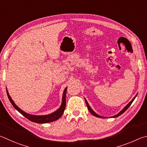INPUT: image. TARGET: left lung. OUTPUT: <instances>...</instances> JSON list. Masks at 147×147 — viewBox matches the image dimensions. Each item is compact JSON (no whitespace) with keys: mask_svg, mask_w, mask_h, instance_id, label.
<instances>
[{"mask_svg":"<svg viewBox=\"0 0 147 147\" xmlns=\"http://www.w3.org/2000/svg\"><path fill=\"white\" fill-rule=\"evenodd\" d=\"M136 96H137V95H136V96L134 97V98H133V99L132 100V101H131L129 102V103H128V104L127 105V106H126V107L124 108V109H123L121 110V111L120 112L118 113V114H117V115H114V116H112V117H119L120 115H121L122 114H123V113H124V112L126 111V110H127L128 109V107H129L130 106L131 104L132 103V102L134 101V100L135 99V98H136ZM85 102H86V106H87V108H88V110H89V112H90L92 115H94V116H96V117H100V118H106V117H102V116H100V115H99L98 114H97L94 111V110L91 109V107H90V105H88V102L86 101V99H85Z\"/></svg>","mask_w":147,"mask_h":147,"instance_id":"left-lung-1","label":"left lung"}]
</instances>
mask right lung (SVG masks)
Wrapping results in <instances>:
<instances>
[{
  "label": "right lung",
  "mask_w": 147,
  "mask_h": 147,
  "mask_svg": "<svg viewBox=\"0 0 147 147\" xmlns=\"http://www.w3.org/2000/svg\"><path fill=\"white\" fill-rule=\"evenodd\" d=\"M66 90L67 88L64 89V92H63V100H62V104L59 109L56 110L55 112L51 113L50 114L48 115H32L26 113L25 112L23 111L21 109H20L19 107H18L15 104V102L13 101L11 97L9 95L8 92L6 90L7 97H8L9 101L11 102V105L13 106V107L16 109L18 112H19L20 114H21L23 116L26 117L28 119L34 123H50L53 122L54 121L57 120L59 119L62 115L63 114L64 110H65L66 107Z\"/></svg>",
  "instance_id": "add662e5"
}]
</instances>
